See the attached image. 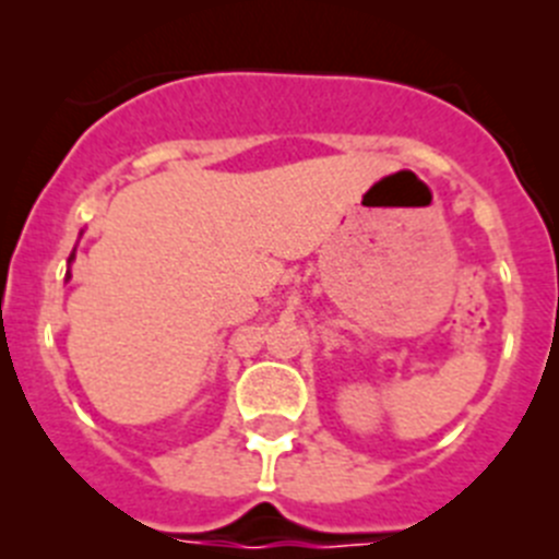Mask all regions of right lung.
Here are the masks:
<instances>
[{"instance_id":"add662e5","label":"right lung","mask_w":559,"mask_h":559,"mask_svg":"<svg viewBox=\"0 0 559 559\" xmlns=\"http://www.w3.org/2000/svg\"><path fill=\"white\" fill-rule=\"evenodd\" d=\"M72 257H75V251H72ZM72 257H69V263H72Z\"/></svg>"}]
</instances>
